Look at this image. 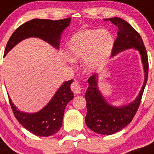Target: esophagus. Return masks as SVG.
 <instances>
[{
  "mask_svg": "<svg viewBox=\"0 0 154 154\" xmlns=\"http://www.w3.org/2000/svg\"><path fill=\"white\" fill-rule=\"evenodd\" d=\"M81 89L82 88L80 87V84L77 81H75V82L71 84V90L75 94H80L81 93Z\"/></svg>",
  "mask_w": 154,
  "mask_h": 154,
  "instance_id": "esophagus-1",
  "label": "esophagus"
}]
</instances>
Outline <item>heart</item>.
<instances>
[{"instance_id":"heart-1","label":"heart","mask_w":154,"mask_h":154,"mask_svg":"<svg viewBox=\"0 0 154 154\" xmlns=\"http://www.w3.org/2000/svg\"><path fill=\"white\" fill-rule=\"evenodd\" d=\"M114 47L113 36L106 30L86 29L75 33L67 44V56L70 61L83 60V68L94 73L106 64Z\"/></svg>"}]
</instances>
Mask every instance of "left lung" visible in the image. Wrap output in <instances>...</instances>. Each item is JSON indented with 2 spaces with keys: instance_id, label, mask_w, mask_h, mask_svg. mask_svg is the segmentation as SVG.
Instances as JSON below:
<instances>
[{
  "instance_id": "8db88e82",
  "label": "left lung",
  "mask_w": 154,
  "mask_h": 154,
  "mask_svg": "<svg viewBox=\"0 0 154 154\" xmlns=\"http://www.w3.org/2000/svg\"><path fill=\"white\" fill-rule=\"evenodd\" d=\"M110 20L118 28L117 37L114 41L112 57L127 51L134 49L140 55L144 80L137 97L128 104L113 106L106 100L104 96L98 88L97 74L88 79L89 87L85 94L87 101V116L85 123L91 130L102 135H110L117 133L127 127L134 118L140 103L143 93L144 91L148 76V59L146 48L140 35L130 23L119 17L104 19Z\"/></svg>"
}]
</instances>
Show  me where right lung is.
<instances>
[{
	"label": "right lung",
	"mask_w": 154,
	"mask_h": 154,
	"mask_svg": "<svg viewBox=\"0 0 154 154\" xmlns=\"http://www.w3.org/2000/svg\"><path fill=\"white\" fill-rule=\"evenodd\" d=\"M71 18L58 20L33 19L23 23L10 37L5 56L17 44L30 37H37L59 50L61 34L70 25ZM74 80L64 81L57 90L51 100L41 110L34 113L20 111L8 95L14 114L18 122L30 133L40 137H49L60 131L63 123L65 107L74 98L70 84Z\"/></svg>",
	"instance_id": "right-lung-1"
}]
</instances>
